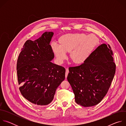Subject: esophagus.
Returning a JSON list of instances; mask_svg holds the SVG:
<instances>
[{
    "mask_svg": "<svg viewBox=\"0 0 126 126\" xmlns=\"http://www.w3.org/2000/svg\"><path fill=\"white\" fill-rule=\"evenodd\" d=\"M68 73H69V69H68V68H67L66 69V73H65V78H66L67 77Z\"/></svg>",
    "mask_w": 126,
    "mask_h": 126,
    "instance_id": "obj_1",
    "label": "esophagus"
}]
</instances>
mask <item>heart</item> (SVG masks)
<instances>
[{"mask_svg": "<svg viewBox=\"0 0 126 126\" xmlns=\"http://www.w3.org/2000/svg\"><path fill=\"white\" fill-rule=\"evenodd\" d=\"M59 44H51L52 50L59 63L66 59L69 52L70 60L75 64L83 63L98 45L99 40L94 35L84 33L66 34L58 39Z\"/></svg>", "mask_w": 126, "mask_h": 126, "instance_id": "b5f03b06", "label": "heart"}]
</instances>
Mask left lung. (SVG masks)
Returning <instances> with one entry per match:
<instances>
[{
    "mask_svg": "<svg viewBox=\"0 0 126 126\" xmlns=\"http://www.w3.org/2000/svg\"><path fill=\"white\" fill-rule=\"evenodd\" d=\"M113 55L110 46L102 44L84 63L69 68L67 80L78 104L85 107L94 106L106 96L116 71Z\"/></svg>",
    "mask_w": 126,
    "mask_h": 126,
    "instance_id": "8db88e82",
    "label": "left lung"
}]
</instances>
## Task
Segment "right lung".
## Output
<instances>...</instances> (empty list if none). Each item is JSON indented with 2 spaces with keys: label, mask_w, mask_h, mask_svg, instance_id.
I'll use <instances>...</instances> for the list:
<instances>
[{
  "label": "right lung",
  "mask_w": 126,
  "mask_h": 126,
  "mask_svg": "<svg viewBox=\"0 0 126 126\" xmlns=\"http://www.w3.org/2000/svg\"><path fill=\"white\" fill-rule=\"evenodd\" d=\"M53 34L45 32L35 41L27 40L17 59L19 90L26 99L38 106L50 104L65 79V69L51 62L54 57L50 45Z\"/></svg>",
  "instance_id": "1"
}]
</instances>
